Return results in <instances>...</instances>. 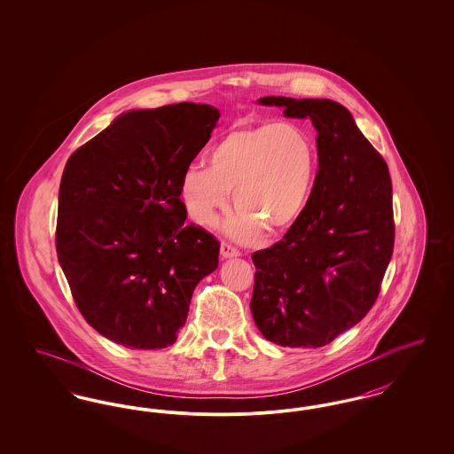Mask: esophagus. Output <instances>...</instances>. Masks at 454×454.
I'll return each mask as SVG.
<instances>
[{
  "instance_id": "esophagus-1",
  "label": "esophagus",
  "mask_w": 454,
  "mask_h": 454,
  "mask_svg": "<svg viewBox=\"0 0 454 454\" xmlns=\"http://www.w3.org/2000/svg\"><path fill=\"white\" fill-rule=\"evenodd\" d=\"M239 255V252H238L235 247H231L230 243H221V257L223 259H233V257H238Z\"/></svg>"
}]
</instances>
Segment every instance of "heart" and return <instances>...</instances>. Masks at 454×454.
<instances>
[{
    "mask_svg": "<svg viewBox=\"0 0 454 454\" xmlns=\"http://www.w3.org/2000/svg\"><path fill=\"white\" fill-rule=\"evenodd\" d=\"M318 145L309 130L284 122L239 126L224 132L209 150V167H187L178 197L199 226H213L228 207L237 215L226 233L252 241L262 231L287 233L306 211L318 176Z\"/></svg>",
    "mask_w": 454,
    "mask_h": 454,
    "instance_id": "heart-1",
    "label": "heart"
}]
</instances>
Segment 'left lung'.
Returning <instances> with one entry per match:
<instances>
[{
    "mask_svg": "<svg viewBox=\"0 0 454 454\" xmlns=\"http://www.w3.org/2000/svg\"><path fill=\"white\" fill-rule=\"evenodd\" d=\"M259 104L309 119L320 163L300 221L252 255V317L278 346H326L359 324L380 294L395 243L388 167L333 100L262 97Z\"/></svg>",
    "mask_w": 454,
    "mask_h": 454,
    "instance_id": "obj_1",
    "label": "left lung"
}]
</instances>
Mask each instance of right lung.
<instances>
[{
	"label": "right lung",
	"mask_w": 454,
	"mask_h": 454,
	"mask_svg": "<svg viewBox=\"0 0 454 454\" xmlns=\"http://www.w3.org/2000/svg\"><path fill=\"white\" fill-rule=\"evenodd\" d=\"M217 119L192 102L129 110L66 163L58 259L83 318L115 344L172 346L195 286L216 270L219 241L184 224L178 185Z\"/></svg>",
	"instance_id": "add662e5"
}]
</instances>
